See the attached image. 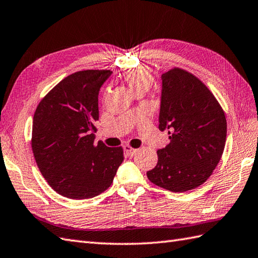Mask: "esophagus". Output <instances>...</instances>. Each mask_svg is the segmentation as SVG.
<instances>
[{"label":"esophagus","instance_id":"esophagus-1","mask_svg":"<svg viewBox=\"0 0 258 258\" xmlns=\"http://www.w3.org/2000/svg\"><path fill=\"white\" fill-rule=\"evenodd\" d=\"M136 152H137V149H135V148H133V147H131L130 145H125V146H124V154H125V156L132 157Z\"/></svg>","mask_w":258,"mask_h":258}]
</instances>
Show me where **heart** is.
I'll return each mask as SVG.
<instances>
[{
	"label": "heart",
	"instance_id": "obj_1",
	"mask_svg": "<svg viewBox=\"0 0 258 258\" xmlns=\"http://www.w3.org/2000/svg\"><path fill=\"white\" fill-rule=\"evenodd\" d=\"M124 80L126 81L132 91L136 93L141 90H146L151 87L153 82V75L146 68H137L127 71L124 75Z\"/></svg>",
	"mask_w": 258,
	"mask_h": 258
}]
</instances>
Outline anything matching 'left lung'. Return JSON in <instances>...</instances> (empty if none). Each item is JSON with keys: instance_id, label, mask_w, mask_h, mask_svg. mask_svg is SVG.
<instances>
[{"instance_id": "8db88e82", "label": "left lung", "mask_w": 258, "mask_h": 258, "mask_svg": "<svg viewBox=\"0 0 258 258\" xmlns=\"http://www.w3.org/2000/svg\"><path fill=\"white\" fill-rule=\"evenodd\" d=\"M159 125L169 144L158 149V163L147 171L154 184L172 192L199 187L212 175L226 140L225 114L203 83L175 68L161 75Z\"/></svg>"}]
</instances>
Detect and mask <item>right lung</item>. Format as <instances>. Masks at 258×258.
Segmentation results:
<instances>
[{"label": "right lung", "mask_w": 258, "mask_h": 258, "mask_svg": "<svg viewBox=\"0 0 258 258\" xmlns=\"http://www.w3.org/2000/svg\"><path fill=\"white\" fill-rule=\"evenodd\" d=\"M110 70L78 71L40 101L34 114L32 148L41 175L57 194L89 199L110 187L124 159L122 147L94 143L99 92Z\"/></svg>", "instance_id": "add662e5"}]
</instances>
